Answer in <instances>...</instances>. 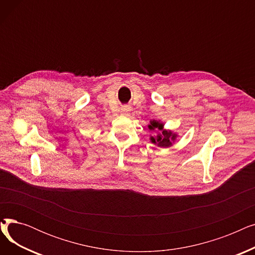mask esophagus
<instances>
[{"instance_id":"obj_1","label":"esophagus","mask_w":255,"mask_h":255,"mask_svg":"<svg viewBox=\"0 0 255 255\" xmlns=\"http://www.w3.org/2000/svg\"><path fill=\"white\" fill-rule=\"evenodd\" d=\"M129 114H130V109L128 106H123L122 109H121V115L122 116H129Z\"/></svg>"}]
</instances>
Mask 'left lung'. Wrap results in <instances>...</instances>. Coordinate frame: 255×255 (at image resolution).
I'll list each match as a JSON object with an SVG mask.
<instances>
[{"label": "left lung", "mask_w": 255, "mask_h": 255, "mask_svg": "<svg viewBox=\"0 0 255 255\" xmlns=\"http://www.w3.org/2000/svg\"><path fill=\"white\" fill-rule=\"evenodd\" d=\"M148 128L156 132V135L150 137L151 142L160 146V148H168V146H171L178 137L177 133L172 132L171 130L164 129V124L161 121H150Z\"/></svg>", "instance_id": "obj_1"}]
</instances>
